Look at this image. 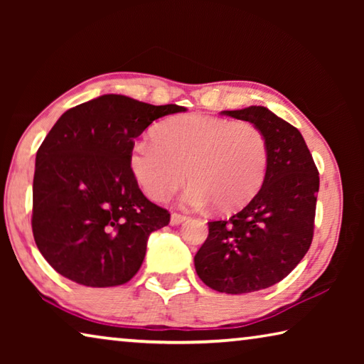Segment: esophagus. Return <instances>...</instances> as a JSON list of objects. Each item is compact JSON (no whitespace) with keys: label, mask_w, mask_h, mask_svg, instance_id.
Returning a JSON list of instances; mask_svg holds the SVG:
<instances>
[{"label":"esophagus","mask_w":364,"mask_h":364,"mask_svg":"<svg viewBox=\"0 0 364 364\" xmlns=\"http://www.w3.org/2000/svg\"><path fill=\"white\" fill-rule=\"evenodd\" d=\"M188 220V217L186 215H181V213H171V218H170V223L173 225V226H178V225H181V223H184V221Z\"/></svg>","instance_id":"34e87169"}]
</instances>
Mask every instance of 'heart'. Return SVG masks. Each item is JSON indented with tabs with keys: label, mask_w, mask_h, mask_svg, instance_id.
Segmentation results:
<instances>
[{
	"label": "heart",
	"mask_w": 364,
	"mask_h": 364,
	"mask_svg": "<svg viewBox=\"0 0 364 364\" xmlns=\"http://www.w3.org/2000/svg\"><path fill=\"white\" fill-rule=\"evenodd\" d=\"M154 138L136 141L130 154L133 175L152 200L170 199L189 176L188 205L213 202L234 212L263 186L269 151L254 123L189 114L160 123Z\"/></svg>",
	"instance_id": "heart-1"
}]
</instances>
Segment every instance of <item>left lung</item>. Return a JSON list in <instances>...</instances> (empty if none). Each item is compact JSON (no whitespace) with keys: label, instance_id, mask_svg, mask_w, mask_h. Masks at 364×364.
Here are the masks:
<instances>
[{"label":"left lung","instance_id":"8db88e82","mask_svg":"<svg viewBox=\"0 0 364 364\" xmlns=\"http://www.w3.org/2000/svg\"><path fill=\"white\" fill-rule=\"evenodd\" d=\"M264 134L269 160L263 186L230 220L208 221L197 276L213 291L249 294L286 278L310 249L319 175L297 128L263 106L223 110Z\"/></svg>","mask_w":364,"mask_h":364}]
</instances>
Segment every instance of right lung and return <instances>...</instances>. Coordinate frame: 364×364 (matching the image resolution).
Listing matches in <instances>:
<instances>
[{"label": "right lung", "instance_id": "add662e5", "mask_svg": "<svg viewBox=\"0 0 364 364\" xmlns=\"http://www.w3.org/2000/svg\"><path fill=\"white\" fill-rule=\"evenodd\" d=\"M184 110L102 95L54 123L35 159L32 230L59 274L112 287L138 273L147 239L168 225L170 213L141 193L132 147L154 120Z\"/></svg>", "mask_w": 364, "mask_h": 364}]
</instances>
